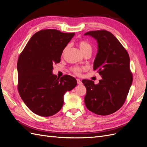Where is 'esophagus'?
<instances>
[{"label": "esophagus", "mask_w": 147, "mask_h": 147, "mask_svg": "<svg viewBox=\"0 0 147 147\" xmlns=\"http://www.w3.org/2000/svg\"><path fill=\"white\" fill-rule=\"evenodd\" d=\"M77 83L78 84H82V82H81V80L80 79H78V78H77Z\"/></svg>", "instance_id": "1"}]
</instances>
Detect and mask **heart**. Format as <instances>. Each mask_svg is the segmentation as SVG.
<instances>
[{
	"instance_id": "b5f03b06",
	"label": "heart",
	"mask_w": 147,
	"mask_h": 147,
	"mask_svg": "<svg viewBox=\"0 0 147 147\" xmlns=\"http://www.w3.org/2000/svg\"><path fill=\"white\" fill-rule=\"evenodd\" d=\"M78 45L80 48V50L81 52L83 53V55H85L86 53H91L92 51V47L91 46V44L88 42L87 41L85 40H80L78 43ZM67 47H66L64 48V50L63 51V54L66 51V49ZM83 68L79 67H74L72 69H71V70L72 72L77 74V75H80L83 70Z\"/></svg>"
}]
</instances>
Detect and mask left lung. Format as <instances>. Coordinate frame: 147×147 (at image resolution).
Masks as SVG:
<instances>
[{"label":"left lung","instance_id":"obj_1","mask_svg":"<svg viewBox=\"0 0 147 147\" xmlns=\"http://www.w3.org/2000/svg\"><path fill=\"white\" fill-rule=\"evenodd\" d=\"M98 43V51L94 62L102 79L98 84L83 80L86 88L84 103L91 112L99 115H108L117 112L126 100L132 83L130 59L126 49L118 40L105 30L90 31Z\"/></svg>","mask_w":147,"mask_h":147}]
</instances>
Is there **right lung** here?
<instances>
[{"instance_id": "right-lung-1", "label": "right lung", "mask_w": 147, "mask_h": 147, "mask_svg": "<svg viewBox=\"0 0 147 147\" xmlns=\"http://www.w3.org/2000/svg\"><path fill=\"white\" fill-rule=\"evenodd\" d=\"M75 33L56 29L41 30L34 34L19 56L18 89L25 104L34 113L50 117L61 109L64 95L76 86V79L69 75L59 78L53 75V65Z\"/></svg>"}]
</instances>
